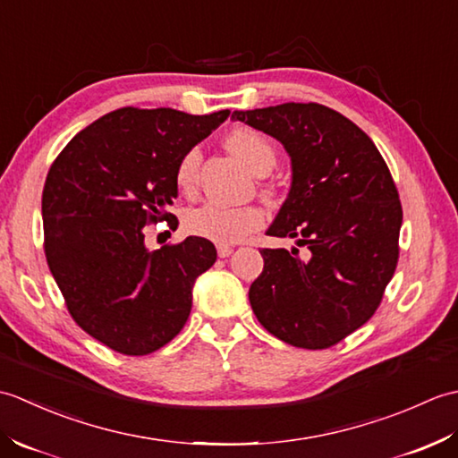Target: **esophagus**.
Segmentation results:
<instances>
[{
    "mask_svg": "<svg viewBox=\"0 0 458 458\" xmlns=\"http://www.w3.org/2000/svg\"><path fill=\"white\" fill-rule=\"evenodd\" d=\"M216 250H218V256H220V258H228V256L232 254V251H234V248L228 246V244H218Z\"/></svg>",
    "mask_w": 458,
    "mask_h": 458,
    "instance_id": "obj_1",
    "label": "esophagus"
}]
</instances>
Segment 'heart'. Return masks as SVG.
<instances>
[{
    "label": "heart",
    "instance_id": "b5f03b06",
    "mask_svg": "<svg viewBox=\"0 0 458 458\" xmlns=\"http://www.w3.org/2000/svg\"><path fill=\"white\" fill-rule=\"evenodd\" d=\"M226 145L236 157H240L258 174L267 173L276 165L277 153L274 143L256 130H234L228 135ZM200 159V149L192 148L182 155L177 165L174 181H177V187L184 194H192L197 191ZM184 224L194 236L208 238L212 242H218V244H234V242L244 238L248 232L264 224V212L258 207H250V204L248 207H228V204L222 202H207L199 208H192L187 214Z\"/></svg>",
    "mask_w": 458,
    "mask_h": 458
}]
</instances>
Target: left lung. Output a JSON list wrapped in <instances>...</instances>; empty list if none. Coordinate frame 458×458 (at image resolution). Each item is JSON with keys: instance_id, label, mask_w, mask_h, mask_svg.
<instances>
[{"instance_id": "8db88e82", "label": "left lung", "mask_w": 458, "mask_h": 458, "mask_svg": "<svg viewBox=\"0 0 458 458\" xmlns=\"http://www.w3.org/2000/svg\"><path fill=\"white\" fill-rule=\"evenodd\" d=\"M281 141L291 189L267 236L305 246L259 251L264 271L250 305L284 343L323 350L368 323L400 258L402 202L374 141L323 104H279L234 112Z\"/></svg>"}]
</instances>
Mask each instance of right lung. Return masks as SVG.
<instances>
[{"mask_svg":"<svg viewBox=\"0 0 458 458\" xmlns=\"http://www.w3.org/2000/svg\"><path fill=\"white\" fill-rule=\"evenodd\" d=\"M228 115L120 108L76 133L48 169V269L76 325L115 352L145 356L171 343L191 315L194 281L216 261L199 236L151 251L145 226H177V165Z\"/></svg>","mask_w":458,"mask_h":458,"instance_id":"obj_1","label":"right lung"}]
</instances>
